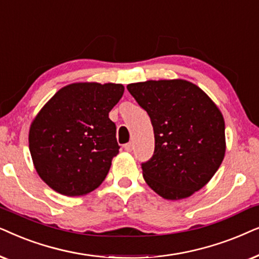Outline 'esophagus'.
Returning a JSON list of instances; mask_svg holds the SVG:
<instances>
[{
  "label": "esophagus",
  "mask_w": 259,
  "mask_h": 259,
  "mask_svg": "<svg viewBox=\"0 0 259 259\" xmlns=\"http://www.w3.org/2000/svg\"><path fill=\"white\" fill-rule=\"evenodd\" d=\"M133 148H134V144H133L132 142H129V143L124 144V149H125L126 151H132V150H133Z\"/></svg>",
  "instance_id": "obj_1"
}]
</instances>
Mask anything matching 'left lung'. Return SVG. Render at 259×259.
Listing matches in <instances>:
<instances>
[{
  "label": "left lung",
  "mask_w": 259,
  "mask_h": 259,
  "mask_svg": "<svg viewBox=\"0 0 259 259\" xmlns=\"http://www.w3.org/2000/svg\"><path fill=\"white\" fill-rule=\"evenodd\" d=\"M153 124L155 149L143 162L148 186L168 200L191 196L211 180L225 155V122L211 98L182 79L126 86Z\"/></svg>",
  "instance_id": "8db88e82"
}]
</instances>
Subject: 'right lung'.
I'll use <instances>...</instances> for the list:
<instances>
[{
	"label": "right lung",
	"mask_w": 259,
	"mask_h": 259,
	"mask_svg": "<svg viewBox=\"0 0 259 259\" xmlns=\"http://www.w3.org/2000/svg\"><path fill=\"white\" fill-rule=\"evenodd\" d=\"M120 84L75 82L55 94L29 130V150L39 177L67 196L88 194L104 181L118 154L109 112L122 98Z\"/></svg>",
	"instance_id": "1"
}]
</instances>
